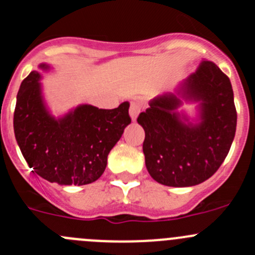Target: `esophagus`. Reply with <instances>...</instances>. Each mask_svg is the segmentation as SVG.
Instances as JSON below:
<instances>
[{
  "instance_id": "esophagus-1",
  "label": "esophagus",
  "mask_w": 255,
  "mask_h": 255,
  "mask_svg": "<svg viewBox=\"0 0 255 255\" xmlns=\"http://www.w3.org/2000/svg\"><path fill=\"white\" fill-rule=\"evenodd\" d=\"M141 109H142V106H141V103H138V102H132V103H130L129 116H130V118H132V121L137 120V117H138Z\"/></svg>"
}]
</instances>
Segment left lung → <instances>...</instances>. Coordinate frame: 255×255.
Instances as JSON below:
<instances>
[{
  "mask_svg": "<svg viewBox=\"0 0 255 255\" xmlns=\"http://www.w3.org/2000/svg\"><path fill=\"white\" fill-rule=\"evenodd\" d=\"M199 103V122L191 124L177 108L182 99ZM137 122L146 137V167L166 186L199 185L214 175L229 153L237 129V109L229 78L213 61L203 60L195 73L149 102Z\"/></svg>",
  "mask_w": 255,
  "mask_h": 255,
  "instance_id": "obj_1",
  "label": "left lung"
}]
</instances>
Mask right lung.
I'll list each match as a JSON object with an SVG mask.
<instances>
[{
    "instance_id": "add662e5",
    "label": "right lung",
    "mask_w": 255,
    "mask_h": 255,
    "mask_svg": "<svg viewBox=\"0 0 255 255\" xmlns=\"http://www.w3.org/2000/svg\"><path fill=\"white\" fill-rule=\"evenodd\" d=\"M40 79V73L31 71L17 93L13 130L23 158L32 172L50 182L80 186L97 181L130 123L129 103L114 109L82 104L55 118L45 106Z\"/></svg>"
}]
</instances>
